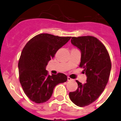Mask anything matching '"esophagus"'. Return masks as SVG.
<instances>
[{"instance_id": "34e87169", "label": "esophagus", "mask_w": 121, "mask_h": 121, "mask_svg": "<svg viewBox=\"0 0 121 121\" xmlns=\"http://www.w3.org/2000/svg\"><path fill=\"white\" fill-rule=\"evenodd\" d=\"M72 79L71 78H69V77H68V81H72Z\"/></svg>"}]
</instances>
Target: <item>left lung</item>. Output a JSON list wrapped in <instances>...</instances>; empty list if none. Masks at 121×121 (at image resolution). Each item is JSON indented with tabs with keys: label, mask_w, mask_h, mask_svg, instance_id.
I'll return each mask as SVG.
<instances>
[{
	"label": "left lung",
	"mask_w": 121,
	"mask_h": 121,
	"mask_svg": "<svg viewBox=\"0 0 121 121\" xmlns=\"http://www.w3.org/2000/svg\"><path fill=\"white\" fill-rule=\"evenodd\" d=\"M71 41L81 52L79 66L84 69L87 82L82 84L76 81L78 89L69 92V96L76 105L84 107L95 101L104 90L110 75L111 62L105 46L96 37H73Z\"/></svg>",
	"instance_id": "1"
}]
</instances>
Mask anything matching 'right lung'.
<instances>
[{
	"instance_id": "right-lung-1",
	"label": "right lung",
	"mask_w": 121,
	"mask_h": 121,
	"mask_svg": "<svg viewBox=\"0 0 121 121\" xmlns=\"http://www.w3.org/2000/svg\"><path fill=\"white\" fill-rule=\"evenodd\" d=\"M71 37H59L40 34L32 37L23 48L19 62V78L26 96L36 103L48 101L53 89L68 78L63 73L50 76L45 69L56 52L69 40Z\"/></svg>"
}]
</instances>
